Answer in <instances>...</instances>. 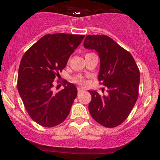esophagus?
Here are the masks:
<instances>
[{
    "label": "esophagus",
    "mask_w": 160,
    "mask_h": 160,
    "mask_svg": "<svg viewBox=\"0 0 160 160\" xmlns=\"http://www.w3.org/2000/svg\"><path fill=\"white\" fill-rule=\"evenodd\" d=\"M83 90V89H82V87H80V86H79V87H78V92H81V91H82Z\"/></svg>",
    "instance_id": "1"
}]
</instances>
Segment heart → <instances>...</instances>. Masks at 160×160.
Wrapping results in <instances>:
<instances>
[{
    "mask_svg": "<svg viewBox=\"0 0 160 160\" xmlns=\"http://www.w3.org/2000/svg\"><path fill=\"white\" fill-rule=\"evenodd\" d=\"M92 55H94V53L93 52H87L86 54L85 57H87V56H92ZM75 82H79V83H81L82 84L84 82V79L82 78H78L75 80Z\"/></svg>",
    "mask_w": 160,
    "mask_h": 160,
    "instance_id": "heart-1",
    "label": "heart"
}]
</instances>
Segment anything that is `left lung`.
Here are the masks:
<instances>
[{"label":"left lung","mask_w":160,"mask_h":160,"mask_svg":"<svg viewBox=\"0 0 160 160\" xmlns=\"http://www.w3.org/2000/svg\"><path fill=\"white\" fill-rule=\"evenodd\" d=\"M83 46L98 53V81L108 93L101 95L89 91L92 96L89 113L104 127H116L127 119L138 97V67L132 56L107 35H87Z\"/></svg>","instance_id":"8db88e82"}]
</instances>
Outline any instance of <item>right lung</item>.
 <instances>
[{
	"mask_svg": "<svg viewBox=\"0 0 160 160\" xmlns=\"http://www.w3.org/2000/svg\"><path fill=\"white\" fill-rule=\"evenodd\" d=\"M84 35L58 33L46 34L25 52L20 62L17 88L32 119L43 127H54L65 120L78 90L64 80L65 89L52 92L56 79ZM57 82H59L57 80Z\"/></svg>",
	"mask_w": 160,
	"mask_h": 160,
	"instance_id": "add662e5",
	"label": "right lung"
}]
</instances>
